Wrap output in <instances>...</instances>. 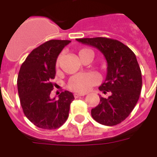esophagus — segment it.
<instances>
[{
	"label": "esophagus",
	"mask_w": 157,
	"mask_h": 157,
	"mask_svg": "<svg viewBox=\"0 0 157 157\" xmlns=\"http://www.w3.org/2000/svg\"><path fill=\"white\" fill-rule=\"evenodd\" d=\"M83 96H85L84 93H75V94H74V97H75V98H80V97H83Z\"/></svg>",
	"instance_id": "esophagus-1"
}]
</instances>
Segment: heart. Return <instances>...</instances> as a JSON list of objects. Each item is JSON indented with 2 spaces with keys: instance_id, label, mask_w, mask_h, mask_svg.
<instances>
[{
  "instance_id": "heart-1",
  "label": "heart",
  "mask_w": 157,
  "mask_h": 157,
  "mask_svg": "<svg viewBox=\"0 0 157 157\" xmlns=\"http://www.w3.org/2000/svg\"><path fill=\"white\" fill-rule=\"evenodd\" d=\"M90 49H82L79 52V55H82L83 52L88 51ZM59 59L56 62V67H59ZM99 82V78L98 75L89 72V73H82V74H77L71 76L68 82V87L71 91L76 92H81V93H85L90 90L92 86L98 84Z\"/></svg>"
}]
</instances>
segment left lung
I'll use <instances>...</instances> for the list:
<instances>
[{
	"instance_id": "obj_1",
	"label": "left lung",
	"mask_w": 157,
	"mask_h": 157,
	"mask_svg": "<svg viewBox=\"0 0 157 157\" xmlns=\"http://www.w3.org/2000/svg\"><path fill=\"white\" fill-rule=\"evenodd\" d=\"M76 40L98 48L108 63L106 80L99 90L110 92V96L100 97V103L91 111L92 118L101 124H118L130 114L141 92V71L136 56L128 46L115 39L98 37Z\"/></svg>"
}]
</instances>
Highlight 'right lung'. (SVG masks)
I'll return each instance as SVG.
<instances>
[{"label":"right lung","mask_w":157,"mask_h":157,"mask_svg":"<svg viewBox=\"0 0 157 157\" xmlns=\"http://www.w3.org/2000/svg\"><path fill=\"white\" fill-rule=\"evenodd\" d=\"M70 40L52 39L34 48L22 63L17 77L19 98L23 113L37 127L55 129L68 118L72 92L65 91L59 99L50 98L55 65L59 53Z\"/></svg>","instance_id":"right-lung-1"}]
</instances>
